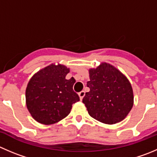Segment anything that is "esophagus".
I'll list each match as a JSON object with an SVG mask.
<instances>
[{"instance_id":"34e87169","label":"esophagus","mask_w":157,"mask_h":157,"mask_svg":"<svg viewBox=\"0 0 157 157\" xmlns=\"http://www.w3.org/2000/svg\"><path fill=\"white\" fill-rule=\"evenodd\" d=\"M79 97H80V100H82V99L83 98V97H84V95H85V92L83 90H82L81 92H80L79 93Z\"/></svg>"}]
</instances>
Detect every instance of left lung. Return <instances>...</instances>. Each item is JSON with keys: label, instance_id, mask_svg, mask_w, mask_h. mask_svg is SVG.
I'll use <instances>...</instances> for the list:
<instances>
[{"label": "left lung", "instance_id": "1", "mask_svg": "<svg viewBox=\"0 0 157 157\" xmlns=\"http://www.w3.org/2000/svg\"><path fill=\"white\" fill-rule=\"evenodd\" d=\"M90 88L83 103L90 117L106 124L121 122L131 110L133 93L128 79L112 65L102 63L89 70Z\"/></svg>", "mask_w": 157, "mask_h": 157}]
</instances>
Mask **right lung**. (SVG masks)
Listing matches in <instances>:
<instances>
[{"label": "right lung", "instance_id": "obj_1", "mask_svg": "<svg viewBox=\"0 0 157 157\" xmlns=\"http://www.w3.org/2000/svg\"><path fill=\"white\" fill-rule=\"evenodd\" d=\"M70 69L64 65L51 64L35 74L26 89V103L32 117L45 125L65 118L72 105L80 100L73 90L74 77L67 80Z\"/></svg>", "mask_w": 157, "mask_h": 157}]
</instances>
